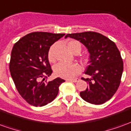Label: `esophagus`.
Listing matches in <instances>:
<instances>
[{
  "mask_svg": "<svg viewBox=\"0 0 131 131\" xmlns=\"http://www.w3.org/2000/svg\"><path fill=\"white\" fill-rule=\"evenodd\" d=\"M67 81H71V82L76 83L79 81V79H77H77H67Z\"/></svg>",
  "mask_w": 131,
  "mask_h": 131,
  "instance_id": "34e87169",
  "label": "esophagus"
}]
</instances>
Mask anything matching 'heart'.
I'll list each match as a JSON object with an SVG mask.
<instances>
[{
  "instance_id": "obj_1",
  "label": "heart",
  "mask_w": 131,
  "mask_h": 131,
  "mask_svg": "<svg viewBox=\"0 0 131 131\" xmlns=\"http://www.w3.org/2000/svg\"><path fill=\"white\" fill-rule=\"evenodd\" d=\"M68 48L74 54H79L81 50V45L77 40H71L68 43ZM53 46H52L48 51V59L50 61L54 60ZM54 71L57 77L64 79H71L81 71V68L77 64H66L60 62L54 66Z\"/></svg>"
}]
</instances>
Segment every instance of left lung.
<instances>
[{
    "instance_id": "obj_1",
    "label": "left lung",
    "mask_w": 131,
    "mask_h": 131,
    "mask_svg": "<svg viewBox=\"0 0 131 131\" xmlns=\"http://www.w3.org/2000/svg\"><path fill=\"white\" fill-rule=\"evenodd\" d=\"M67 37L80 41L90 53L85 74L91 78H82L88 86L80 95L91 104L106 102L117 91L124 70L121 53L116 44L101 34L93 31L69 34L65 36V38Z\"/></svg>"
}]
</instances>
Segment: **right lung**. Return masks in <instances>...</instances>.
<instances>
[{
    "label": "right lung",
    "instance_id": "1",
    "mask_svg": "<svg viewBox=\"0 0 131 131\" xmlns=\"http://www.w3.org/2000/svg\"><path fill=\"white\" fill-rule=\"evenodd\" d=\"M64 35L30 33L13 46L10 74L19 95L31 105L42 107L51 102L57 97L59 86L65 81L59 77L44 81L52 72L48 61L50 48Z\"/></svg>",
    "mask_w": 131,
    "mask_h": 131
}]
</instances>
